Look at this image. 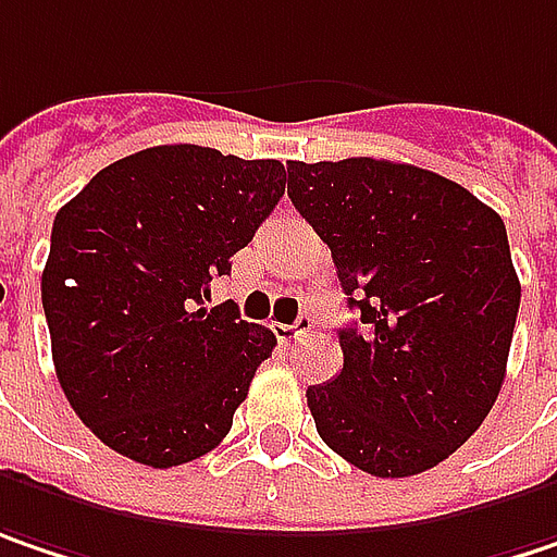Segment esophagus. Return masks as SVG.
Here are the masks:
<instances>
[{"label": "esophagus", "mask_w": 557, "mask_h": 557, "mask_svg": "<svg viewBox=\"0 0 557 557\" xmlns=\"http://www.w3.org/2000/svg\"><path fill=\"white\" fill-rule=\"evenodd\" d=\"M311 331V318L309 314H299L293 324H277V334L283 341H296L299 334H309Z\"/></svg>", "instance_id": "1"}]
</instances>
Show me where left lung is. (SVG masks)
Returning <instances> with one entry per match:
<instances>
[{"instance_id": "1", "label": "left lung", "mask_w": 557, "mask_h": 557, "mask_svg": "<svg viewBox=\"0 0 557 557\" xmlns=\"http://www.w3.org/2000/svg\"><path fill=\"white\" fill-rule=\"evenodd\" d=\"M359 324L344 369L306 391L321 442L362 473L438 467L495 407L520 309L502 216L438 173L372 160L286 163Z\"/></svg>"}]
</instances>
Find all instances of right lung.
Wrapping results in <instances>:
<instances>
[{
  "instance_id": "right-lung-1",
  "label": "right lung",
  "mask_w": 557,
  "mask_h": 557,
  "mask_svg": "<svg viewBox=\"0 0 557 557\" xmlns=\"http://www.w3.org/2000/svg\"><path fill=\"white\" fill-rule=\"evenodd\" d=\"M283 191L280 160L160 145L110 163L55 213L40 280L55 377L115 454L170 470L233 429L277 337L205 299Z\"/></svg>"
}]
</instances>
